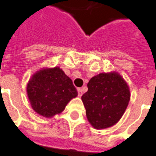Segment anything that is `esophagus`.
I'll use <instances>...</instances> for the list:
<instances>
[{"label":"esophagus","instance_id":"esophagus-1","mask_svg":"<svg viewBox=\"0 0 156 156\" xmlns=\"http://www.w3.org/2000/svg\"><path fill=\"white\" fill-rule=\"evenodd\" d=\"M78 97H82V89H78Z\"/></svg>","mask_w":156,"mask_h":156}]
</instances>
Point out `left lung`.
Masks as SVG:
<instances>
[{
  "label": "left lung",
  "mask_w": 156,
  "mask_h": 156,
  "mask_svg": "<svg viewBox=\"0 0 156 156\" xmlns=\"http://www.w3.org/2000/svg\"><path fill=\"white\" fill-rule=\"evenodd\" d=\"M82 97L89 122L94 128L114 126L125 112L130 99L126 82L117 73L100 74L87 85Z\"/></svg>",
  "instance_id": "8db88e82"
}]
</instances>
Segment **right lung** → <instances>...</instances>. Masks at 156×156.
<instances>
[{
  "label": "right lung",
  "mask_w": 156,
  "mask_h": 156,
  "mask_svg": "<svg viewBox=\"0 0 156 156\" xmlns=\"http://www.w3.org/2000/svg\"><path fill=\"white\" fill-rule=\"evenodd\" d=\"M27 94L34 110L50 118L63 112L78 91L63 70L54 67L34 74L27 85Z\"/></svg>",
  "instance_id": "add662e5"
}]
</instances>
